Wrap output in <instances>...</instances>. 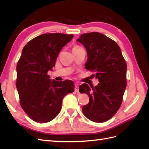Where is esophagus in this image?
I'll return each instance as SVG.
<instances>
[{
  "label": "esophagus",
  "mask_w": 149,
  "mask_h": 149,
  "mask_svg": "<svg viewBox=\"0 0 149 149\" xmlns=\"http://www.w3.org/2000/svg\"><path fill=\"white\" fill-rule=\"evenodd\" d=\"M74 91L76 93L79 92V84L77 83L74 84Z\"/></svg>",
  "instance_id": "34e87169"
}]
</instances>
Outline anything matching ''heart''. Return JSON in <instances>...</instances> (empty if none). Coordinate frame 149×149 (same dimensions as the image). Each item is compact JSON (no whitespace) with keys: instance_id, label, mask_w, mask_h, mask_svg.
<instances>
[{"instance_id":"b5f03b06","label":"heart","mask_w":149,"mask_h":149,"mask_svg":"<svg viewBox=\"0 0 149 149\" xmlns=\"http://www.w3.org/2000/svg\"><path fill=\"white\" fill-rule=\"evenodd\" d=\"M79 47H79V46H75L73 48H79Z\"/></svg>"}]
</instances>
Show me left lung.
Here are the masks:
<instances>
[{
  "label": "left lung",
  "instance_id": "8db88e82",
  "mask_svg": "<svg viewBox=\"0 0 149 149\" xmlns=\"http://www.w3.org/2000/svg\"><path fill=\"white\" fill-rule=\"evenodd\" d=\"M77 41L87 50L86 69L95 71L100 82L94 87L86 83L79 86V92L89 97V103L82 108L83 113L94 123H104L112 118L121 106L127 86V64L118 45L104 35L83 33Z\"/></svg>",
  "mask_w": 149,
  "mask_h": 149
}]
</instances>
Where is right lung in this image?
<instances>
[{
	"label": "right lung",
	"instance_id": "add662e5",
	"mask_svg": "<svg viewBox=\"0 0 149 149\" xmlns=\"http://www.w3.org/2000/svg\"><path fill=\"white\" fill-rule=\"evenodd\" d=\"M73 38V34H42L22 49L17 65L16 87L22 108L35 122L47 123L55 119L61 111L63 99L74 91L72 81H52L48 74L62 48Z\"/></svg>",
	"mask_w": 149,
	"mask_h": 149
}]
</instances>
